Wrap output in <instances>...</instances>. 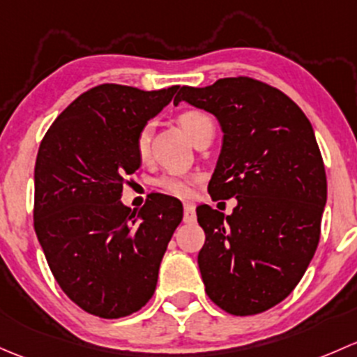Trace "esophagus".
<instances>
[{
    "mask_svg": "<svg viewBox=\"0 0 357 357\" xmlns=\"http://www.w3.org/2000/svg\"><path fill=\"white\" fill-rule=\"evenodd\" d=\"M183 222L185 223L196 222V206L192 203H183Z\"/></svg>",
    "mask_w": 357,
    "mask_h": 357,
    "instance_id": "1",
    "label": "esophagus"
}]
</instances>
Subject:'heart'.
<instances>
[{
	"label": "heart",
	"instance_id": "heart-1",
	"mask_svg": "<svg viewBox=\"0 0 357 357\" xmlns=\"http://www.w3.org/2000/svg\"><path fill=\"white\" fill-rule=\"evenodd\" d=\"M178 123L182 125L183 130L189 134L192 141H196L197 135L203 134L204 130L213 128L215 130V122L211 116L203 109H185L178 115ZM149 144H151V123H146L141 127V130L135 135V151L141 160H146L149 156ZM156 189L167 196L174 197H190L192 194L194 178L180 174H165L154 182Z\"/></svg>",
	"mask_w": 357,
	"mask_h": 357
}]
</instances>
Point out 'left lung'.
Wrapping results in <instances>:
<instances>
[{
  "instance_id": "8db88e82",
  "label": "left lung",
  "mask_w": 357,
  "mask_h": 357,
  "mask_svg": "<svg viewBox=\"0 0 357 357\" xmlns=\"http://www.w3.org/2000/svg\"><path fill=\"white\" fill-rule=\"evenodd\" d=\"M182 99L222 125L209 196L237 197L229 216L196 209L206 294L234 316L259 314L296 289L318 248L326 175L313 127L287 94L245 75L182 86L174 102Z\"/></svg>"
}]
</instances>
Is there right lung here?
Masks as SVG:
<instances>
[{"mask_svg": "<svg viewBox=\"0 0 357 357\" xmlns=\"http://www.w3.org/2000/svg\"><path fill=\"white\" fill-rule=\"evenodd\" d=\"M178 86L99 84L44 134L34 168V230L61 290L86 313L123 318L153 297L182 203L151 194L139 213L120 203L141 167L135 135Z\"/></svg>", "mask_w": 357, "mask_h": 357, "instance_id": "add662e5", "label": "right lung"}]
</instances>
